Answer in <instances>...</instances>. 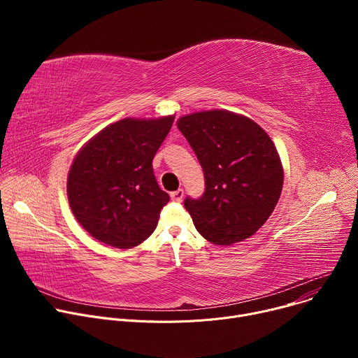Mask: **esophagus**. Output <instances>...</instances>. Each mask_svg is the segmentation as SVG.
I'll list each match as a JSON object with an SVG mask.
<instances>
[{
    "mask_svg": "<svg viewBox=\"0 0 358 358\" xmlns=\"http://www.w3.org/2000/svg\"><path fill=\"white\" fill-rule=\"evenodd\" d=\"M170 196H171V201H174V202H181V201H182V196H184V189H182V188H178L177 191H173V192L170 194Z\"/></svg>",
    "mask_w": 358,
    "mask_h": 358,
    "instance_id": "34e87169",
    "label": "esophagus"
}]
</instances>
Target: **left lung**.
<instances>
[{
  "label": "left lung",
  "instance_id": "obj_1",
  "mask_svg": "<svg viewBox=\"0 0 358 358\" xmlns=\"http://www.w3.org/2000/svg\"><path fill=\"white\" fill-rule=\"evenodd\" d=\"M177 127L206 180L199 198L184 199L196 231L217 245L253 235L273 213L283 185V169L271 137L250 119L227 110L184 116Z\"/></svg>",
  "mask_w": 358,
  "mask_h": 358
}]
</instances>
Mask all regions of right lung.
Here are the masks:
<instances>
[{"instance_id": "obj_1", "label": "right lung", "mask_w": 358, "mask_h": 358, "mask_svg": "<svg viewBox=\"0 0 358 358\" xmlns=\"http://www.w3.org/2000/svg\"><path fill=\"white\" fill-rule=\"evenodd\" d=\"M173 122L123 119L78 152L68 176L69 206L94 239L127 249L156 229L170 196L156 180L152 159Z\"/></svg>"}]
</instances>
